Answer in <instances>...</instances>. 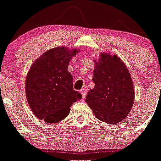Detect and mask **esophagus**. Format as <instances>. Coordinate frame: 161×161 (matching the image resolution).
<instances>
[{"label": "esophagus", "mask_w": 161, "mask_h": 161, "mask_svg": "<svg viewBox=\"0 0 161 161\" xmlns=\"http://www.w3.org/2000/svg\"><path fill=\"white\" fill-rule=\"evenodd\" d=\"M80 92L81 93V94H82V97L84 99H85L86 97V94H87V91H86L85 88H82V89L80 90Z\"/></svg>", "instance_id": "obj_1"}]
</instances>
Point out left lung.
Masks as SVG:
<instances>
[{"label":"left lung","mask_w":161,"mask_h":161,"mask_svg":"<svg viewBox=\"0 0 161 161\" xmlns=\"http://www.w3.org/2000/svg\"><path fill=\"white\" fill-rule=\"evenodd\" d=\"M94 62L95 87L87 93L86 103L98 120L116 124L127 117L134 105L132 79L125 64L117 55L103 53Z\"/></svg>","instance_id":"left-lung-1"}]
</instances>
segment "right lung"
Wrapping results in <instances>:
<instances>
[{
  "mask_svg": "<svg viewBox=\"0 0 161 161\" xmlns=\"http://www.w3.org/2000/svg\"><path fill=\"white\" fill-rule=\"evenodd\" d=\"M78 52L65 47L48 50L34 61L26 77L27 101L34 114L47 124L67 117L74 102L82 96L73 89L69 62Z\"/></svg>",
  "mask_w": 161,
  "mask_h": 161,
  "instance_id": "obj_1",
  "label": "right lung"
}]
</instances>
